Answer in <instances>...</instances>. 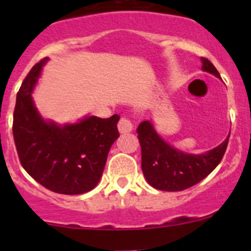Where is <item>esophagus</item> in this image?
I'll return each instance as SVG.
<instances>
[{
    "instance_id": "1",
    "label": "esophagus",
    "mask_w": 251,
    "mask_h": 251,
    "mask_svg": "<svg viewBox=\"0 0 251 251\" xmlns=\"http://www.w3.org/2000/svg\"><path fill=\"white\" fill-rule=\"evenodd\" d=\"M132 127H133L132 123H131V121L128 120V119L121 118L120 120H119L118 128H119V131H120L121 133L131 132V131H132Z\"/></svg>"
}]
</instances>
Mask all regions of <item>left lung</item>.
I'll return each instance as SVG.
<instances>
[{
    "instance_id": "8db88e82",
    "label": "left lung",
    "mask_w": 251,
    "mask_h": 251,
    "mask_svg": "<svg viewBox=\"0 0 251 251\" xmlns=\"http://www.w3.org/2000/svg\"><path fill=\"white\" fill-rule=\"evenodd\" d=\"M204 72L221 78L216 68L201 57ZM142 151V171L147 182L160 191L177 192L194 186L204 179L222 160L228 144V137L220 146L204 154H188L166 143L154 130L149 120L137 128Z\"/></svg>"
}]
</instances>
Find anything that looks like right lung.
Here are the masks:
<instances>
[{
    "label": "right lung",
    "mask_w": 251,
    "mask_h": 251,
    "mask_svg": "<svg viewBox=\"0 0 251 251\" xmlns=\"http://www.w3.org/2000/svg\"><path fill=\"white\" fill-rule=\"evenodd\" d=\"M47 60L32 67L17 95L13 137L18 156L25 171L45 188L68 196L82 194L102 177L110 147L119 137L120 116H87L64 126L45 121L31 92Z\"/></svg>",
    "instance_id": "obj_1"
}]
</instances>
